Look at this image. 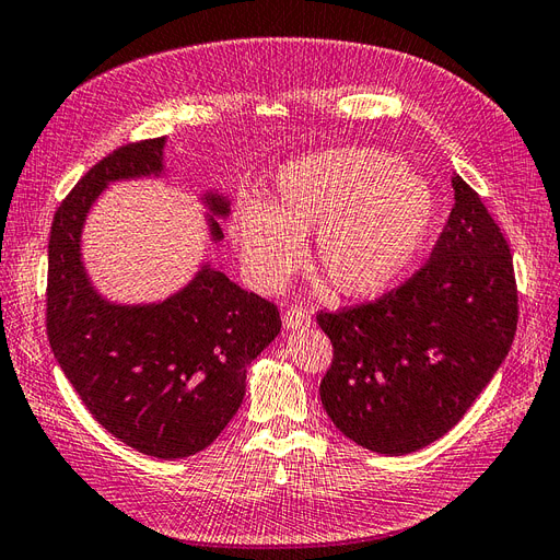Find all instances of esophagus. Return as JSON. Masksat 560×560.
<instances>
[{"instance_id":"esophagus-1","label":"esophagus","mask_w":560,"mask_h":560,"mask_svg":"<svg viewBox=\"0 0 560 560\" xmlns=\"http://www.w3.org/2000/svg\"><path fill=\"white\" fill-rule=\"evenodd\" d=\"M311 322H313V315L308 313V311H303V308H287L284 313H282V325L287 327V329H303V327H311Z\"/></svg>"}]
</instances>
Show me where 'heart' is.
I'll list each match as a JSON object with an SVG mask.
<instances>
[{
	"label": "heart",
	"mask_w": 560,
	"mask_h": 560,
	"mask_svg": "<svg viewBox=\"0 0 560 560\" xmlns=\"http://www.w3.org/2000/svg\"><path fill=\"white\" fill-rule=\"evenodd\" d=\"M436 202L428 182L389 151L338 147L280 167L264 206L233 214V241L249 276L276 287L301 261L315 231L319 278L343 296L393 287L425 247Z\"/></svg>",
	"instance_id": "heart-1"
}]
</instances>
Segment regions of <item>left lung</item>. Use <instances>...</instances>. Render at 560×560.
<instances>
[{
    "label": "left lung",
    "mask_w": 560,
    "mask_h": 560,
    "mask_svg": "<svg viewBox=\"0 0 560 560\" xmlns=\"http://www.w3.org/2000/svg\"><path fill=\"white\" fill-rule=\"evenodd\" d=\"M455 202L425 266L362 306L317 313L334 346L319 397L362 448L406 455L444 436L495 376L518 322L514 261L479 194Z\"/></svg>",
    "instance_id": "obj_1"
}]
</instances>
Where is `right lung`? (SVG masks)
I'll use <instances>...</instances> for the list:
<instances>
[{
	"label": "right lung",
	"mask_w": 560,
	"mask_h": 560,
	"mask_svg": "<svg viewBox=\"0 0 560 560\" xmlns=\"http://www.w3.org/2000/svg\"><path fill=\"white\" fill-rule=\"evenodd\" d=\"M165 138L130 142L95 163L54 217L46 331L67 381L93 418L144 455L189 457L241 409L252 360L280 334L276 303L202 266L161 303L124 306L100 296L81 261V231L109 182L159 177ZM219 243L229 198L202 196Z\"/></svg>",
	"instance_id": "right-lung-1"
}]
</instances>
